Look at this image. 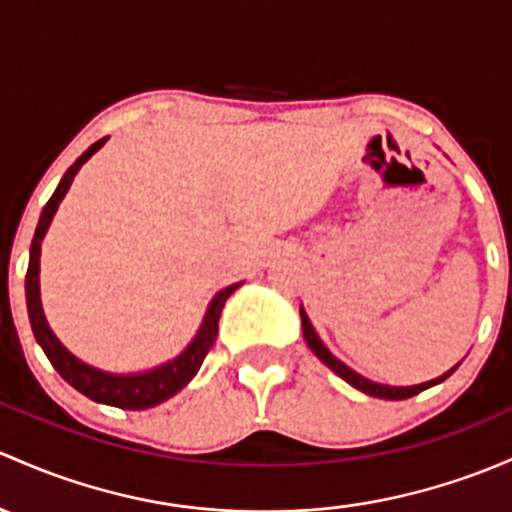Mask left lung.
<instances>
[{"instance_id": "left-lung-1", "label": "left lung", "mask_w": 512, "mask_h": 512, "mask_svg": "<svg viewBox=\"0 0 512 512\" xmlns=\"http://www.w3.org/2000/svg\"><path fill=\"white\" fill-rule=\"evenodd\" d=\"M299 314H301V331H304V338H306V343H309V348H311V351L316 353V358H319L321 363H326L328 368L333 370V373H336V375H341V378L346 380L348 385H353L355 390L365 392V395L383 397V400H407V397H412V395H419V392H422V390H427V387H432V385H439L441 380H446V378H449V375L454 373V370H456V365H454V368H451L449 373L439 375V378L429 380V383H422V385H412V387H392V385H380V383H373V380H368V378H363V375H358V373H355V370L348 368L346 363H341V360H338L336 355H333L331 351H328V348L324 346V343H321V338L316 336V331H314V326H311L309 316H306L304 306H301V309H299Z\"/></svg>"}]
</instances>
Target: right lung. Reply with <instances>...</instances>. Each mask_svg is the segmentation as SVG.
<instances>
[{
    "label": "right lung",
    "instance_id": "right-lung-1",
    "mask_svg": "<svg viewBox=\"0 0 512 512\" xmlns=\"http://www.w3.org/2000/svg\"><path fill=\"white\" fill-rule=\"evenodd\" d=\"M107 142V137L98 139L93 147L85 149L71 169L63 174L61 184H58L53 196L48 198V203L43 206L39 225H36L34 240H31V255H29V270H26V306H29V321L31 328H34V336L43 348V353L48 355L53 368L61 373V378L66 380L68 385H73L75 390L83 392L90 400L102 402V405L122 407V410H149V407L161 405L164 400L174 397L181 387L191 383L193 375L201 368L203 358H206L208 351L213 348L215 336H218V319L220 311H223L225 301H228L230 294L240 287L238 284H230V287L220 289L215 294L211 304H208L206 316H203V324L198 328L196 338L188 343V348L181 355H176L169 363L159 365V368L147 370V373H134V375H115L105 373V370L93 368V365L83 363L75 355L63 346L56 338V333L51 331L46 324V316H43L41 309V292H39V260H41V240L46 235L48 225H51L53 215L58 211V203L63 201V196L68 193V188L73 184V176L78 174L80 166L85 164L95 152Z\"/></svg>",
    "mask_w": 512,
    "mask_h": 512
}]
</instances>
